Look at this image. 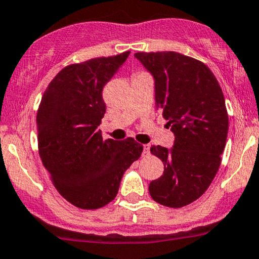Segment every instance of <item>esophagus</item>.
Instances as JSON below:
<instances>
[{
    "mask_svg": "<svg viewBox=\"0 0 259 259\" xmlns=\"http://www.w3.org/2000/svg\"><path fill=\"white\" fill-rule=\"evenodd\" d=\"M150 154V145L145 144L143 145V156H148Z\"/></svg>",
    "mask_w": 259,
    "mask_h": 259,
    "instance_id": "esophagus-1",
    "label": "esophagus"
}]
</instances>
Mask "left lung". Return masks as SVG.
Wrapping results in <instances>:
<instances>
[{
	"label": "left lung",
	"mask_w": 259,
	"mask_h": 259,
	"mask_svg": "<svg viewBox=\"0 0 259 259\" xmlns=\"http://www.w3.org/2000/svg\"><path fill=\"white\" fill-rule=\"evenodd\" d=\"M155 78V105L175 133L171 150L151 145L163 163L149 184L153 200L179 208L208 189L222 162L229 118L223 92L206 64L178 52L135 54Z\"/></svg>",
	"instance_id": "obj_1"
}]
</instances>
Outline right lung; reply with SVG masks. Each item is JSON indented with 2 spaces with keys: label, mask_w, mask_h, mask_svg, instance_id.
Returning a JSON list of instances; mask_svg holds the SVG:
<instances>
[{
  "label": "right lung",
  "mask_w": 259,
  "mask_h": 259,
  "mask_svg": "<svg viewBox=\"0 0 259 259\" xmlns=\"http://www.w3.org/2000/svg\"><path fill=\"white\" fill-rule=\"evenodd\" d=\"M131 52L70 64L58 72L39 103L38 153L58 193L82 209H97L117 195L123 172L139 159L135 139H103L97 130L106 105L103 88Z\"/></svg>",
  "instance_id": "1"
}]
</instances>
